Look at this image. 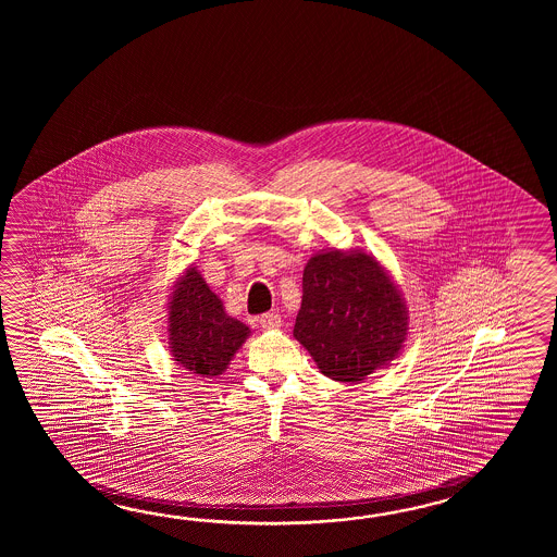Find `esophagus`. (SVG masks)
<instances>
[{
	"instance_id": "esophagus-1",
	"label": "esophagus",
	"mask_w": 557,
	"mask_h": 557,
	"mask_svg": "<svg viewBox=\"0 0 557 557\" xmlns=\"http://www.w3.org/2000/svg\"><path fill=\"white\" fill-rule=\"evenodd\" d=\"M261 326L264 331H278V329L283 326V319H281V314H276V312L262 314Z\"/></svg>"
}]
</instances>
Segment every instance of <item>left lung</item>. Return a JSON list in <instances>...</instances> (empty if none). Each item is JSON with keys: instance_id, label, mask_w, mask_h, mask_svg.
Returning a JSON list of instances; mask_svg holds the SVG:
<instances>
[{"instance_id": "obj_1", "label": "left lung", "mask_w": 557, "mask_h": 557, "mask_svg": "<svg viewBox=\"0 0 557 557\" xmlns=\"http://www.w3.org/2000/svg\"><path fill=\"white\" fill-rule=\"evenodd\" d=\"M293 334L324 376L358 384L400 355L408 308L374 255L324 249L305 267Z\"/></svg>"}]
</instances>
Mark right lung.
Instances as JSON below:
<instances>
[{"label": "right lung", "mask_w": 557, "mask_h": 557, "mask_svg": "<svg viewBox=\"0 0 557 557\" xmlns=\"http://www.w3.org/2000/svg\"><path fill=\"white\" fill-rule=\"evenodd\" d=\"M169 352L178 367L201 379H216L250 336V329L226 314L223 300L190 264L173 284L166 302Z\"/></svg>", "instance_id": "obj_1"}]
</instances>
